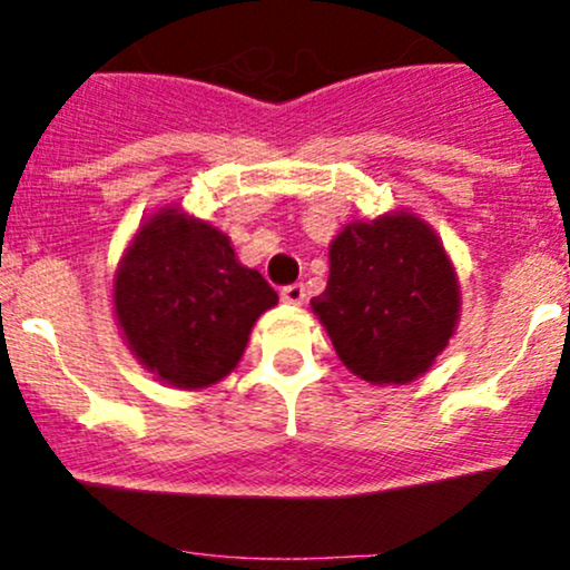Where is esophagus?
I'll list each match as a JSON object with an SVG mask.
<instances>
[{
	"label": "esophagus",
	"mask_w": 570,
	"mask_h": 570,
	"mask_svg": "<svg viewBox=\"0 0 570 570\" xmlns=\"http://www.w3.org/2000/svg\"><path fill=\"white\" fill-rule=\"evenodd\" d=\"M281 299H284V303H289V305L305 303V286L303 284L284 286V289H281Z\"/></svg>",
	"instance_id": "esophagus-1"
}]
</instances>
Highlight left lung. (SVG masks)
<instances>
[{
    "mask_svg": "<svg viewBox=\"0 0 570 570\" xmlns=\"http://www.w3.org/2000/svg\"><path fill=\"white\" fill-rule=\"evenodd\" d=\"M330 281L313 297L340 362L367 383H410L458 322L453 265L412 214L356 222L332 240Z\"/></svg>",
    "mask_w": 570,
    "mask_h": 570,
    "instance_id": "obj_1",
    "label": "left lung"
}]
</instances>
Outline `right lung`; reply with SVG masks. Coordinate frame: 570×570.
<instances>
[{"mask_svg": "<svg viewBox=\"0 0 570 570\" xmlns=\"http://www.w3.org/2000/svg\"><path fill=\"white\" fill-rule=\"evenodd\" d=\"M276 303L273 286L235 259L227 235L174 208L136 233L115 278L130 351L176 389L222 381L244 356L254 322Z\"/></svg>", "mask_w": 570, "mask_h": 570, "instance_id": "add662e5", "label": "right lung"}]
</instances>
